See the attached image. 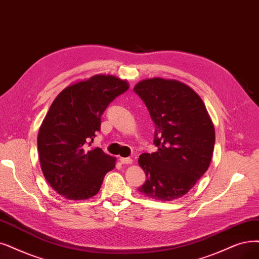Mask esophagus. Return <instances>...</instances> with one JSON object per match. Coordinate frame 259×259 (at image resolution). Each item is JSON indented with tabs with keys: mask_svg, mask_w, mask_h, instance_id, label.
<instances>
[{
	"mask_svg": "<svg viewBox=\"0 0 259 259\" xmlns=\"http://www.w3.org/2000/svg\"><path fill=\"white\" fill-rule=\"evenodd\" d=\"M120 163L121 164H131L133 160L131 158H120Z\"/></svg>",
	"mask_w": 259,
	"mask_h": 259,
	"instance_id": "obj_1",
	"label": "esophagus"
}]
</instances>
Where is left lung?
Returning <instances> with one entry per match:
<instances>
[{
  "label": "left lung",
  "mask_w": 259,
  "mask_h": 259,
  "mask_svg": "<svg viewBox=\"0 0 259 259\" xmlns=\"http://www.w3.org/2000/svg\"><path fill=\"white\" fill-rule=\"evenodd\" d=\"M155 123L156 152H144L139 163L147 180L139 191L159 200L184 196L209 167L214 128L199 96L186 84L154 78L133 89Z\"/></svg>",
  "instance_id": "8db88e82"
}]
</instances>
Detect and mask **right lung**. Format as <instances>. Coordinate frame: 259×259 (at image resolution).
<instances>
[{
    "label": "right lung",
    "instance_id": "right-lung-1",
    "mask_svg": "<svg viewBox=\"0 0 259 259\" xmlns=\"http://www.w3.org/2000/svg\"><path fill=\"white\" fill-rule=\"evenodd\" d=\"M129 89L116 76L98 74L66 88L46 115L37 139L46 180L68 199L97 194L115 158L89 147L100 131L101 116L109 104Z\"/></svg>",
    "mask_w": 259,
    "mask_h": 259
}]
</instances>
